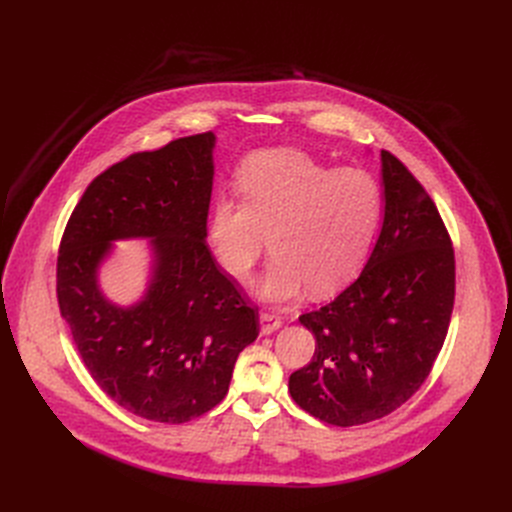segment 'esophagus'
<instances>
[{
    "label": "esophagus",
    "mask_w": 512,
    "mask_h": 512,
    "mask_svg": "<svg viewBox=\"0 0 512 512\" xmlns=\"http://www.w3.org/2000/svg\"><path fill=\"white\" fill-rule=\"evenodd\" d=\"M259 321H261V334H265V336L276 332L282 326V317L276 311H263L259 315Z\"/></svg>",
    "instance_id": "obj_1"
}]
</instances>
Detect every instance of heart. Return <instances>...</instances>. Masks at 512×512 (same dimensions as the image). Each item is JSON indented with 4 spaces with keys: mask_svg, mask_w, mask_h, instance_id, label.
<instances>
[{
    "mask_svg": "<svg viewBox=\"0 0 512 512\" xmlns=\"http://www.w3.org/2000/svg\"><path fill=\"white\" fill-rule=\"evenodd\" d=\"M236 184L240 199H215L207 226L226 274L249 278L265 234L274 253L259 282L267 301L292 299L305 284L328 294L359 272L384 215L378 176L336 170L297 149H265L242 161Z\"/></svg>",
    "mask_w": 512,
    "mask_h": 512,
    "instance_id": "b5f03b06",
    "label": "heart"
}]
</instances>
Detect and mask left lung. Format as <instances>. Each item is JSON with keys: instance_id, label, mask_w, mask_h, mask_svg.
Masks as SVG:
<instances>
[{"instance_id": "left-lung-1", "label": "left lung", "mask_w": 512, "mask_h": 512, "mask_svg": "<svg viewBox=\"0 0 512 512\" xmlns=\"http://www.w3.org/2000/svg\"><path fill=\"white\" fill-rule=\"evenodd\" d=\"M382 180L384 224L363 272L299 317L315 353L290 375V396L338 427L405 405L432 371L454 307V249L436 203L390 151H382Z\"/></svg>"}]
</instances>
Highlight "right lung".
Segmentation results:
<instances>
[{"instance_id":"obj_1","label":"right lung","mask_w":512,"mask_h":512,"mask_svg":"<svg viewBox=\"0 0 512 512\" xmlns=\"http://www.w3.org/2000/svg\"><path fill=\"white\" fill-rule=\"evenodd\" d=\"M213 132L132 153L99 174L66 224L56 290L76 351L97 386L134 415L184 423L228 394L232 369L259 334V313L242 297L207 236ZM153 237L146 299L124 310L96 286L112 239Z\"/></svg>"}]
</instances>
